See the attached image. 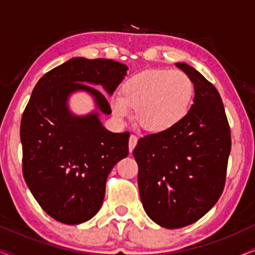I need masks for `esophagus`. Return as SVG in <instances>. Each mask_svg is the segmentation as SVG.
<instances>
[{
    "mask_svg": "<svg viewBox=\"0 0 255 255\" xmlns=\"http://www.w3.org/2000/svg\"><path fill=\"white\" fill-rule=\"evenodd\" d=\"M137 141H138L137 137H135V135H133V134H131L130 135V140H128V151H130V152L133 151L135 145H137Z\"/></svg>",
    "mask_w": 255,
    "mask_h": 255,
    "instance_id": "obj_1",
    "label": "esophagus"
}]
</instances>
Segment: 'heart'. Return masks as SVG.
<instances>
[{"mask_svg": "<svg viewBox=\"0 0 255 255\" xmlns=\"http://www.w3.org/2000/svg\"><path fill=\"white\" fill-rule=\"evenodd\" d=\"M194 82L182 71L149 69L128 78L122 95L111 96L110 107L118 120L130 117L146 131L163 132L180 123L190 109Z\"/></svg>", "mask_w": 255, "mask_h": 255, "instance_id": "heart-1", "label": "heart"}]
</instances>
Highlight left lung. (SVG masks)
<instances>
[{"mask_svg": "<svg viewBox=\"0 0 255 255\" xmlns=\"http://www.w3.org/2000/svg\"><path fill=\"white\" fill-rule=\"evenodd\" d=\"M194 82L195 99L175 127L138 140V187L146 214L166 229L203 217L225 186L231 132L221 95L200 72L177 62Z\"/></svg>", "mask_w": 255, "mask_h": 255, "instance_id": "8db88e82", "label": "left lung"}]
</instances>
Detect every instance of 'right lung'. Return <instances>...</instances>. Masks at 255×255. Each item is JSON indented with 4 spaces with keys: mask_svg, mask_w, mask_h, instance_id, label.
Wrapping results in <instances>:
<instances>
[{
    "mask_svg": "<svg viewBox=\"0 0 255 255\" xmlns=\"http://www.w3.org/2000/svg\"><path fill=\"white\" fill-rule=\"evenodd\" d=\"M128 66L110 59L73 58L47 72L34 86L20 122L23 176L33 197L55 221L75 225L102 207L114 166L128 154V132L114 133L99 113L76 116L68 109L71 94L87 92L97 109L109 115L100 85L113 95Z\"/></svg>",
    "mask_w": 255,
    "mask_h": 255,
    "instance_id": "obj_1",
    "label": "right lung"
}]
</instances>
